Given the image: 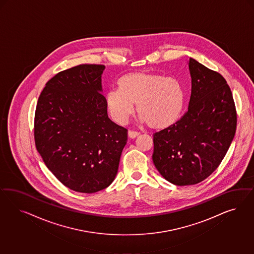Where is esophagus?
Wrapping results in <instances>:
<instances>
[{
	"mask_svg": "<svg viewBox=\"0 0 254 254\" xmlns=\"http://www.w3.org/2000/svg\"><path fill=\"white\" fill-rule=\"evenodd\" d=\"M138 134H139L138 131L131 130V129L128 130V137H129V138H136L137 136H138Z\"/></svg>",
	"mask_w": 254,
	"mask_h": 254,
	"instance_id": "obj_1",
	"label": "esophagus"
}]
</instances>
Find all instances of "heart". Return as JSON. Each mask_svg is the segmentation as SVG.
<instances>
[{"label":"heart","instance_id":"obj_1","mask_svg":"<svg viewBox=\"0 0 254 254\" xmlns=\"http://www.w3.org/2000/svg\"><path fill=\"white\" fill-rule=\"evenodd\" d=\"M185 87L175 77L154 72H131L119 79V88L105 94L110 115L126 124L134 113V103L142 121L152 128H165L177 121L185 104Z\"/></svg>","mask_w":254,"mask_h":254}]
</instances>
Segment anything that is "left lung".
Wrapping results in <instances>:
<instances>
[{
  "label": "left lung",
  "instance_id": "left-lung-1",
  "mask_svg": "<svg viewBox=\"0 0 254 254\" xmlns=\"http://www.w3.org/2000/svg\"><path fill=\"white\" fill-rule=\"evenodd\" d=\"M192 93L188 111L154 134L153 161L163 177L179 186L199 184L227 153L237 129V110L223 75L189 61Z\"/></svg>",
  "mask_w": 254,
  "mask_h": 254
}]
</instances>
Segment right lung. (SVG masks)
<instances>
[{
	"label": "right lung",
	"mask_w": 254,
	"mask_h": 254,
	"mask_svg": "<svg viewBox=\"0 0 254 254\" xmlns=\"http://www.w3.org/2000/svg\"><path fill=\"white\" fill-rule=\"evenodd\" d=\"M100 64H80L57 73L39 96L35 146L62 185L92 193L115 180L127 129L107 115Z\"/></svg>",
	"instance_id": "1"
}]
</instances>
